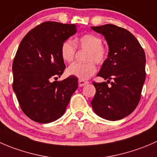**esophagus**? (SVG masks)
Instances as JSON below:
<instances>
[{
	"mask_svg": "<svg viewBox=\"0 0 157 157\" xmlns=\"http://www.w3.org/2000/svg\"><path fill=\"white\" fill-rule=\"evenodd\" d=\"M88 83H89L88 81H85V80H78L79 86H85L86 84H87Z\"/></svg>",
	"mask_w": 157,
	"mask_h": 157,
	"instance_id": "esophagus-1",
	"label": "esophagus"
}]
</instances>
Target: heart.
Masks as SVG:
<instances>
[{"mask_svg": "<svg viewBox=\"0 0 157 157\" xmlns=\"http://www.w3.org/2000/svg\"><path fill=\"white\" fill-rule=\"evenodd\" d=\"M77 44L80 48L87 49L86 55L87 63L75 62L69 66L67 69V74L74 76L80 80H86L90 78L96 71L95 63L102 64L107 58V50L102 45V40L99 36L95 34H85L78 38ZM76 45L71 39L64 41L61 46V55L65 62H71L74 60L75 55Z\"/></svg>", "mask_w": 157, "mask_h": 157, "instance_id": "obj_1", "label": "heart"}]
</instances>
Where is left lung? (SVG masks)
I'll return each mask as SVG.
<instances>
[{
    "mask_svg": "<svg viewBox=\"0 0 157 157\" xmlns=\"http://www.w3.org/2000/svg\"><path fill=\"white\" fill-rule=\"evenodd\" d=\"M91 29L102 34L109 45L108 58L97 74L107 83L93 82L96 94L91 105L99 117L117 121L132 113L138 105L146 77L144 51L127 29L112 24Z\"/></svg>",
    "mask_w": 157,
    "mask_h": 157,
    "instance_id": "8db88e82",
    "label": "left lung"
}]
</instances>
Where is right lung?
<instances>
[{
	"instance_id": "right-lung-1",
	"label": "right lung",
	"mask_w": 157,
	"mask_h": 157,
	"mask_svg": "<svg viewBox=\"0 0 157 157\" xmlns=\"http://www.w3.org/2000/svg\"><path fill=\"white\" fill-rule=\"evenodd\" d=\"M77 33L75 24L45 22L30 30L20 42L13 62V89L25 115L50 123L64 115L78 80L70 76L51 82L65 69L61 44Z\"/></svg>"
}]
</instances>
